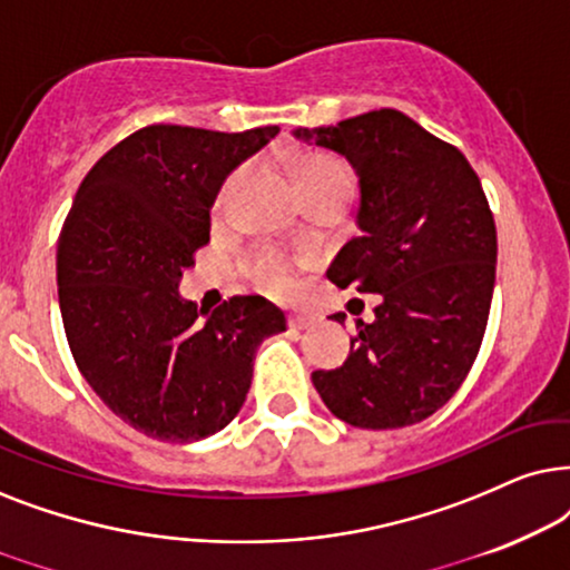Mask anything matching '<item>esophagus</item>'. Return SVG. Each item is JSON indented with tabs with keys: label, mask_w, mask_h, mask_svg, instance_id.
I'll return each instance as SVG.
<instances>
[{
	"label": "esophagus",
	"mask_w": 570,
	"mask_h": 570,
	"mask_svg": "<svg viewBox=\"0 0 570 570\" xmlns=\"http://www.w3.org/2000/svg\"><path fill=\"white\" fill-rule=\"evenodd\" d=\"M315 323H317V315H313V313H292V315H289V328H292V331L313 328Z\"/></svg>",
	"instance_id": "34e87169"
}]
</instances>
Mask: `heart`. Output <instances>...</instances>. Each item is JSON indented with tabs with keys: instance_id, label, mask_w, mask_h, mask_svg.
<instances>
[{
	"instance_id": "heart-1",
	"label": "heart",
	"mask_w": 570,
	"mask_h": 570,
	"mask_svg": "<svg viewBox=\"0 0 570 570\" xmlns=\"http://www.w3.org/2000/svg\"><path fill=\"white\" fill-rule=\"evenodd\" d=\"M294 177H297V187L305 200H313V197L323 195H338L348 200L354 189L352 169H348L341 158L328 154H309L305 158H299V161L294 164ZM255 271L271 292H294L289 261L281 257L278 253H273V249H265V253L255 257Z\"/></svg>"
}]
</instances>
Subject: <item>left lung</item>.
Masks as SVG:
<instances>
[{"label":"left lung","instance_id":"8db88e82","mask_svg":"<svg viewBox=\"0 0 570 570\" xmlns=\"http://www.w3.org/2000/svg\"><path fill=\"white\" fill-rule=\"evenodd\" d=\"M294 135L346 156L360 177L362 234L325 276L381 294L375 321H356L348 360L315 370V389L352 428L428 420L461 389L488 328L498 234L480 177L456 146L396 109Z\"/></svg>","mask_w":570,"mask_h":570}]
</instances>
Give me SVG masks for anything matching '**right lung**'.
<instances>
[{
  "label": "right lung",
  "instance_id": "right-lung-1",
  "mask_svg": "<svg viewBox=\"0 0 570 570\" xmlns=\"http://www.w3.org/2000/svg\"><path fill=\"white\" fill-rule=\"evenodd\" d=\"M276 135L148 125L98 158L65 218L57 284L75 364L121 422L161 443L226 428L247 399L255 348L286 331L263 297L237 294L203 321L177 292L210 242L224 179Z\"/></svg>",
  "mask_w": 570,
  "mask_h": 570
}]
</instances>
